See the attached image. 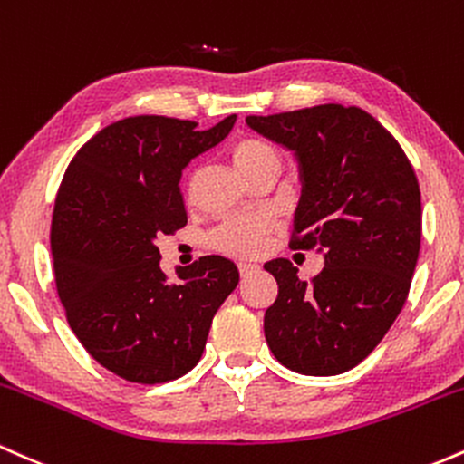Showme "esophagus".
<instances>
[{"mask_svg": "<svg viewBox=\"0 0 464 464\" xmlns=\"http://www.w3.org/2000/svg\"><path fill=\"white\" fill-rule=\"evenodd\" d=\"M256 265H249V263H238V274L243 276V278H246V276H249V274H254L256 272Z\"/></svg>", "mask_w": 464, "mask_h": 464, "instance_id": "obj_1", "label": "esophagus"}]
</instances>
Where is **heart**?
I'll use <instances>...</instances> for the list:
<instances>
[{
    "mask_svg": "<svg viewBox=\"0 0 464 464\" xmlns=\"http://www.w3.org/2000/svg\"><path fill=\"white\" fill-rule=\"evenodd\" d=\"M230 160L247 181L256 179L258 175H278L280 166H283L278 149L258 135H241L238 140H234L230 147ZM274 227L276 221L269 215L230 217L212 230L208 243L212 249L227 254V256H258L267 247L269 234L274 232Z\"/></svg>",
    "mask_w": 464,
    "mask_h": 464,
    "instance_id": "heart-1",
    "label": "heart"
}]
</instances>
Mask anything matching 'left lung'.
Segmentation results:
<instances>
[{"instance_id": "8db88e82", "label": "left lung", "mask_w": 464, "mask_h": 464, "mask_svg": "<svg viewBox=\"0 0 464 464\" xmlns=\"http://www.w3.org/2000/svg\"><path fill=\"white\" fill-rule=\"evenodd\" d=\"M246 122L295 150L304 188L289 246L324 252V267L311 280L289 258L265 263L278 283V298L265 311L269 351L311 377L351 371L408 300L423 230L412 164L359 107L326 102Z\"/></svg>"}]
</instances>
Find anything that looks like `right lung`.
Masks as SVG:
<instances>
[{
    "instance_id": "add662e5",
    "label": "right lung",
    "mask_w": 464,
    "mask_h": 464,
    "mask_svg": "<svg viewBox=\"0 0 464 464\" xmlns=\"http://www.w3.org/2000/svg\"><path fill=\"white\" fill-rule=\"evenodd\" d=\"M234 120L199 131L192 120L124 118L67 166L50 230L56 291L78 342L120 379L155 386L192 371L212 317L238 285L223 256L179 267L169 283L155 246L188 223L181 170L217 147Z\"/></svg>"
}]
</instances>
